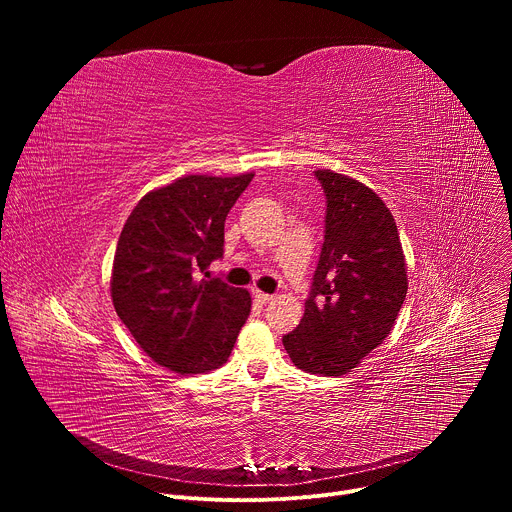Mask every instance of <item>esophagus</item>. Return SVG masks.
Listing matches in <instances>:
<instances>
[{"mask_svg": "<svg viewBox=\"0 0 512 512\" xmlns=\"http://www.w3.org/2000/svg\"><path fill=\"white\" fill-rule=\"evenodd\" d=\"M253 298H255V302H259V304H269V302L273 300V296L263 294V291H259V289H253Z\"/></svg>", "mask_w": 512, "mask_h": 512, "instance_id": "1", "label": "esophagus"}]
</instances>
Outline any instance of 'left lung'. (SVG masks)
<instances>
[{
  "label": "left lung",
  "mask_w": 512,
  "mask_h": 512,
  "mask_svg": "<svg viewBox=\"0 0 512 512\" xmlns=\"http://www.w3.org/2000/svg\"><path fill=\"white\" fill-rule=\"evenodd\" d=\"M324 188V243L300 326L283 336L298 369L340 377L393 330L407 294V265L391 210L369 186L332 170Z\"/></svg>",
  "instance_id": "left-lung-1"
}]
</instances>
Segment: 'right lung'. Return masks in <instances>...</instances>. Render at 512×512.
Segmentation results:
<instances>
[{"mask_svg": "<svg viewBox=\"0 0 512 512\" xmlns=\"http://www.w3.org/2000/svg\"><path fill=\"white\" fill-rule=\"evenodd\" d=\"M255 174L184 176L145 194L117 241L111 298L139 348L178 375L223 367L251 312L247 289L202 279Z\"/></svg>", "mask_w": 512, "mask_h": 512, "instance_id": "obj_1", "label": "right lung"}]
</instances>
